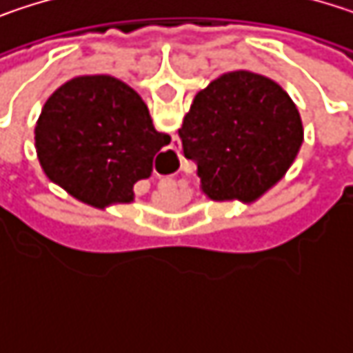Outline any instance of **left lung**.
<instances>
[{"label":"left lung","instance_id":"8db88e82","mask_svg":"<svg viewBox=\"0 0 353 353\" xmlns=\"http://www.w3.org/2000/svg\"><path fill=\"white\" fill-rule=\"evenodd\" d=\"M177 132L202 192L216 202L257 200L286 176L305 139L290 96L251 71L225 73L200 90Z\"/></svg>","mask_w":353,"mask_h":353}]
</instances>
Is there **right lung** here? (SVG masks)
Wrapping results in <instances>:
<instances>
[{
  "label": "right lung",
  "mask_w": 353,
  "mask_h": 353,
  "mask_svg": "<svg viewBox=\"0 0 353 353\" xmlns=\"http://www.w3.org/2000/svg\"><path fill=\"white\" fill-rule=\"evenodd\" d=\"M36 155L50 181L73 198L106 208L134 200V183L153 172V157L170 145L149 108L124 81L81 75L63 83L42 106Z\"/></svg>",
  "instance_id": "right-lung-1"
}]
</instances>
